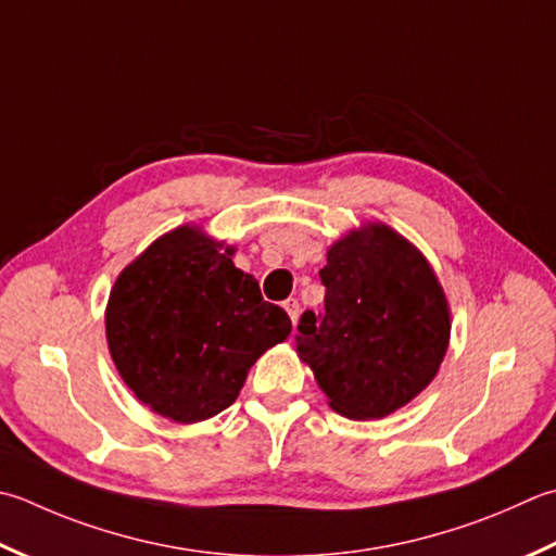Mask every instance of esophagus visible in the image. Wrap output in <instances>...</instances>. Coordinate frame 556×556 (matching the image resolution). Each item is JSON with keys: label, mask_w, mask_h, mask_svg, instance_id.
I'll return each mask as SVG.
<instances>
[{"label": "esophagus", "mask_w": 556, "mask_h": 556, "mask_svg": "<svg viewBox=\"0 0 556 556\" xmlns=\"http://www.w3.org/2000/svg\"><path fill=\"white\" fill-rule=\"evenodd\" d=\"M285 311L289 313L291 323L296 325V323H299V313H301V311H299V299H287V301H285Z\"/></svg>", "instance_id": "1"}]
</instances>
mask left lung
Here are the masks:
<instances>
[{
  "label": "left lung",
  "mask_w": 556,
  "mask_h": 556,
  "mask_svg": "<svg viewBox=\"0 0 556 556\" xmlns=\"http://www.w3.org/2000/svg\"><path fill=\"white\" fill-rule=\"evenodd\" d=\"M325 313L299 320L296 350L330 407L380 419L427 388L448 350L451 313L419 250L383 224L352 231L320 269Z\"/></svg>",
  "instance_id": "left-lung-1"
}]
</instances>
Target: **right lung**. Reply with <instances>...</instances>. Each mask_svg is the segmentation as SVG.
<instances>
[{"instance_id":"obj_1","label":"right lung","mask_w":556,"mask_h":556,"mask_svg":"<svg viewBox=\"0 0 556 556\" xmlns=\"http://www.w3.org/2000/svg\"><path fill=\"white\" fill-rule=\"evenodd\" d=\"M233 248L180 226L123 269L105 311L119 376L159 415L192 424L233 405L248 368L285 342L291 320L263 299Z\"/></svg>"}]
</instances>
